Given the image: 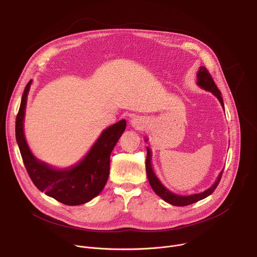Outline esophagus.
Here are the masks:
<instances>
[{"label":"esophagus","instance_id":"esophagus-1","mask_svg":"<svg viewBox=\"0 0 257 257\" xmlns=\"http://www.w3.org/2000/svg\"><path fill=\"white\" fill-rule=\"evenodd\" d=\"M130 124H131V126H132V127H135V128H138V129H141L142 127H144V125H145V121H144V119H143L142 117H140V116H136V117H133V118L131 119Z\"/></svg>","mask_w":257,"mask_h":257}]
</instances>
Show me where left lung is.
I'll list each match as a JSON object with an SVG mask.
<instances>
[{"mask_svg":"<svg viewBox=\"0 0 257 257\" xmlns=\"http://www.w3.org/2000/svg\"><path fill=\"white\" fill-rule=\"evenodd\" d=\"M197 84L199 87L203 90L209 91L212 94H214L218 100L220 101V103L222 105V107L224 108V104H223V99L221 97V92L218 90L217 85L215 84L214 79L212 78L211 74L209 73L208 69L206 67L201 66L199 68V70L197 72ZM146 142H148L146 140ZM152 152L150 150V148H147V160H146V169H147V176H148V180L149 183L152 187V189L154 190L157 195H159L164 201L173 204V206H178V207H185L188 206V204H192L198 200H201L203 198L208 197L209 195H211L215 189L217 188L222 174H223V170L219 174L217 181L213 184V186L209 189H207L206 191H203L201 193H197V194H191V195H188V196H183V195H178L173 193L172 191H169L167 188H165L162 183L159 181V179L156 177L155 173H154L153 167H152Z\"/></svg>","mask_w":257,"mask_h":257,"instance_id":"obj_1","label":"left lung"}]
</instances>
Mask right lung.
<instances>
[{"mask_svg":"<svg viewBox=\"0 0 257 257\" xmlns=\"http://www.w3.org/2000/svg\"><path fill=\"white\" fill-rule=\"evenodd\" d=\"M32 80L26 85L15 122V136L27 172L41 192L67 206H78L96 197L107 182L110 154L126 129L121 119L101 133L84 158L76 165L57 169L33 155L24 134V119L28 93Z\"/></svg>","mask_w":257,"mask_h":257,"instance_id":"1","label":"right lung"}]
</instances>
